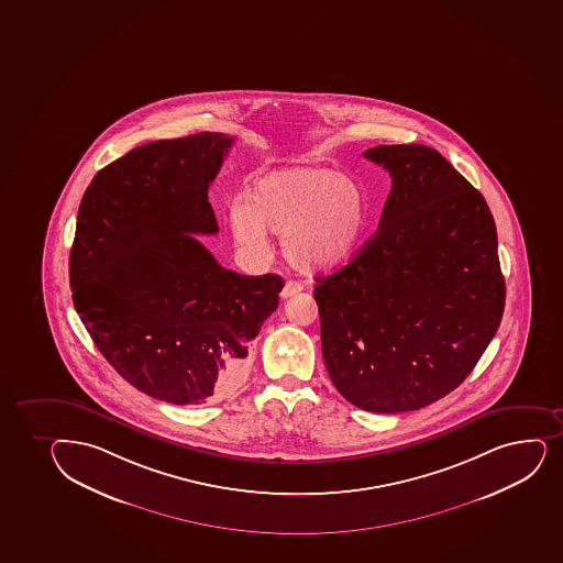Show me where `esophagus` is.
<instances>
[{"label":"esophagus","instance_id":"obj_1","mask_svg":"<svg viewBox=\"0 0 563 563\" xmlns=\"http://www.w3.org/2000/svg\"><path fill=\"white\" fill-rule=\"evenodd\" d=\"M301 290L302 286L299 285L297 280H288L285 288H283V291H280V297H283V299H288V297L296 296V294H299Z\"/></svg>","mask_w":563,"mask_h":563}]
</instances>
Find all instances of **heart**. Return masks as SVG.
Listing matches in <instances>:
<instances>
[{
    "label": "heart",
    "mask_w": 563,
    "mask_h": 563,
    "mask_svg": "<svg viewBox=\"0 0 563 563\" xmlns=\"http://www.w3.org/2000/svg\"><path fill=\"white\" fill-rule=\"evenodd\" d=\"M368 221L357 178L323 167H288L261 176L245 200L229 206L232 236L249 253H264L267 230L280 234L286 261L302 273L331 272L353 258Z\"/></svg>",
    "instance_id": "1"
}]
</instances>
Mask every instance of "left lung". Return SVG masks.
Here are the masks:
<instances>
[{
	"mask_svg": "<svg viewBox=\"0 0 563 563\" xmlns=\"http://www.w3.org/2000/svg\"><path fill=\"white\" fill-rule=\"evenodd\" d=\"M393 189L350 264L316 277L334 387L369 412L417 411L465 382L503 320L495 219L478 189L426 145L364 151Z\"/></svg>",
	"mask_w": 563,
	"mask_h": 563,
	"instance_id": "obj_1",
	"label": "left lung"
}]
</instances>
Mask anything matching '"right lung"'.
<instances>
[{
    "mask_svg": "<svg viewBox=\"0 0 563 563\" xmlns=\"http://www.w3.org/2000/svg\"><path fill=\"white\" fill-rule=\"evenodd\" d=\"M232 137L146 143L98 170L70 251L74 307L117 374L175 406L236 390L283 277L219 266L194 234H218L208 189Z\"/></svg>",
    "mask_w": 563,
    "mask_h": 563,
    "instance_id": "1",
    "label": "right lung"
}]
</instances>
